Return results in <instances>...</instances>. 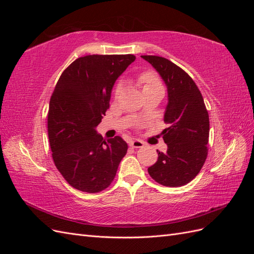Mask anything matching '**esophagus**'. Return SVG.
I'll return each mask as SVG.
<instances>
[{
  "label": "esophagus",
  "mask_w": 254,
  "mask_h": 254,
  "mask_svg": "<svg viewBox=\"0 0 254 254\" xmlns=\"http://www.w3.org/2000/svg\"><path fill=\"white\" fill-rule=\"evenodd\" d=\"M144 145H145V143L141 140H132L131 142H130V146L133 148H142V147H144Z\"/></svg>",
  "instance_id": "34e87169"
}]
</instances>
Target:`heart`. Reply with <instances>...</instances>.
<instances>
[{
  "mask_svg": "<svg viewBox=\"0 0 254 254\" xmlns=\"http://www.w3.org/2000/svg\"><path fill=\"white\" fill-rule=\"evenodd\" d=\"M137 81L143 87V90L148 89V88H153V87H162V83H161L158 75L156 73H153L151 71H146L140 74L139 78H137ZM122 84L119 83L117 87L114 89V96L118 97L120 93L122 92Z\"/></svg>",
  "mask_w": 254,
  "mask_h": 254,
  "instance_id": "b5f03b06",
  "label": "heart"
}]
</instances>
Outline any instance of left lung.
Listing matches in <instances>:
<instances>
[{
    "label": "left lung",
    "instance_id": "left-lung-1",
    "mask_svg": "<svg viewBox=\"0 0 254 254\" xmlns=\"http://www.w3.org/2000/svg\"><path fill=\"white\" fill-rule=\"evenodd\" d=\"M164 80L168 104L162 134L166 152L158 151V161L148 167L156 182L164 187L186 186L202 168L209 148L210 120L203 97L190 76L171 60L160 56H141Z\"/></svg>",
    "mask_w": 254,
    "mask_h": 254
}]
</instances>
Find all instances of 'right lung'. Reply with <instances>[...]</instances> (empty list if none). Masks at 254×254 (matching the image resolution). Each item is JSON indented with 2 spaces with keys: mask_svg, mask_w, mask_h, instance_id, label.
Listing matches in <instances>:
<instances>
[{
  "mask_svg": "<svg viewBox=\"0 0 254 254\" xmlns=\"http://www.w3.org/2000/svg\"><path fill=\"white\" fill-rule=\"evenodd\" d=\"M135 60L127 55H88L68 65L53 91L48 133L57 170L74 189L98 193L113 181L128 146L105 141L96 126L109 109L115 80Z\"/></svg>",
  "mask_w": 254,
  "mask_h": 254,
  "instance_id": "1",
  "label": "right lung"
}]
</instances>
